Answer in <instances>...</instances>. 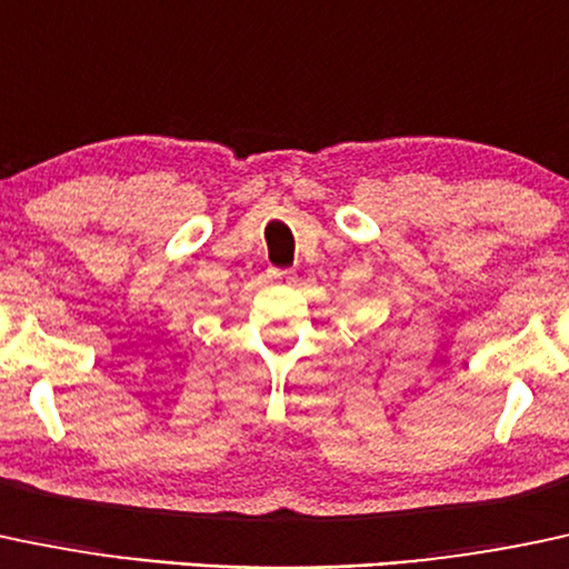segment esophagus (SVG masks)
Wrapping results in <instances>:
<instances>
[{"label":"esophagus","mask_w":569,"mask_h":569,"mask_svg":"<svg viewBox=\"0 0 569 569\" xmlns=\"http://www.w3.org/2000/svg\"><path fill=\"white\" fill-rule=\"evenodd\" d=\"M268 277L273 282H292V271H284V268H268Z\"/></svg>","instance_id":"esophagus-1"}]
</instances>
